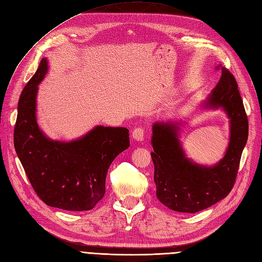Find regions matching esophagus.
I'll list each match as a JSON object with an SVG mask.
<instances>
[{
	"label": "esophagus",
	"mask_w": 262,
	"mask_h": 262,
	"mask_svg": "<svg viewBox=\"0 0 262 262\" xmlns=\"http://www.w3.org/2000/svg\"><path fill=\"white\" fill-rule=\"evenodd\" d=\"M133 138L137 141H142L144 139V128L139 126L133 130Z\"/></svg>",
	"instance_id": "1"
}]
</instances>
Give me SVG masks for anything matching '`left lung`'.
Returning <instances> with one entry per match:
<instances>
[{
	"mask_svg": "<svg viewBox=\"0 0 262 262\" xmlns=\"http://www.w3.org/2000/svg\"><path fill=\"white\" fill-rule=\"evenodd\" d=\"M204 108H222L230 119V142L214 166L188 159L178 139V123L157 122L152 126L151 158L157 196L162 204L179 212H198L225 199L234 186L242 152L248 137V119L235 77L226 68Z\"/></svg>",
	"mask_w": 262,
	"mask_h": 262,
	"instance_id": "left-lung-1",
	"label": "left lung"
}]
</instances>
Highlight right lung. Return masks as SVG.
<instances>
[{
    "label": "right lung",
    "mask_w": 262,
    "mask_h": 262,
    "mask_svg": "<svg viewBox=\"0 0 262 262\" xmlns=\"http://www.w3.org/2000/svg\"><path fill=\"white\" fill-rule=\"evenodd\" d=\"M47 70L46 58H42L19 98L15 150L32 188L46 205L71 211L90 210L104 195L111 163L129 147V130L96 126L70 142L47 138L38 128L35 115L37 85Z\"/></svg>",
    "instance_id": "obj_1"
}]
</instances>
